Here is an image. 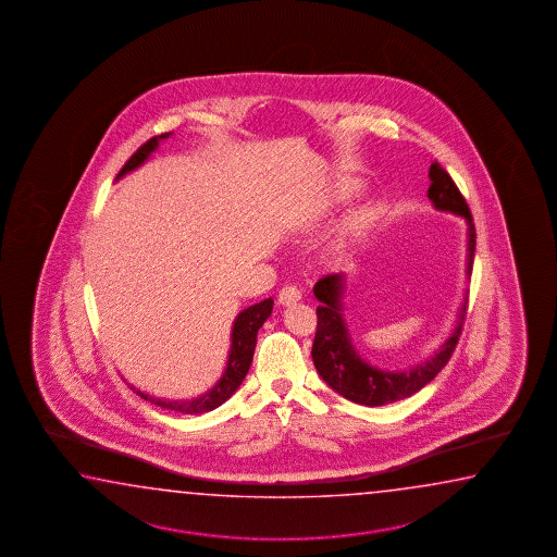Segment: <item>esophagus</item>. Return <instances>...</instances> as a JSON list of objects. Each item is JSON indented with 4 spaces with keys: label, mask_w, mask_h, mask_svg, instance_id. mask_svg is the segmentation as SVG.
<instances>
[{
    "label": "esophagus",
    "mask_w": 557,
    "mask_h": 557,
    "mask_svg": "<svg viewBox=\"0 0 557 557\" xmlns=\"http://www.w3.org/2000/svg\"><path fill=\"white\" fill-rule=\"evenodd\" d=\"M302 298L300 290L296 286H284L283 290L278 293V305L293 306Z\"/></svg>",
    "instance_id": "34e87169"
}]
</instances>
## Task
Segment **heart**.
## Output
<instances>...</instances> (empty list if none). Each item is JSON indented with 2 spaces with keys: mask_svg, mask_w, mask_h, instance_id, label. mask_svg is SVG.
Instances as JSON below:
<instances>
[{
  "mask_svg": "<svg viewBox=\"0 0 557 557\" xmlns=\"http://www.w3.org/2000/svg\"><path fill=\"white\" fill-rule=\"evenodd\" d=\"M363 180L360 177H339L336 180L326 199L322 201V208L318 209L317 215L308 219L306 227H310L317 219L326 218L330 213L338 211L339 208H346L351 201H356L363 194ZM377 215L375 211H361L356 218L348 221V225L339 233L338 239L334 240L326 249L327 259H342L349 252L360 251L361 247H366V243L370 240L371 233L375 230Z\"/></svg>",
  "mask_w": 557,
  "mask_h": 557,
  "instance_id": "heart-1",
  "label": "heart"
}]
</instances>
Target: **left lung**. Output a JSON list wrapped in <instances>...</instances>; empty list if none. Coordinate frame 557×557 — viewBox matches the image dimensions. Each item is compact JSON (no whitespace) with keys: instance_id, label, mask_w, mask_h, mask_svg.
<instances>
[{"instance_id":"obj_1","label":"left lung","mask_w":557,"mask_h":557,"mask_svg":"<svg viewBox=\"0 0 557 557\" xmlns=\"http://www.w3.org/2000/svg\"><path fill=\"white\" fill-rule=\"evenodd\" d=\"M431 186L426 197L433 201L436 211L453 213L467 221V276L472 273L474 249H476V231L472 223L469 206L460 196L453 177L441 168H429ZM344 295H346V274H327L314 284V296L320 306L317 308V336L312 344V360L320 377L342 397L366 407H380L393 404L423 389L426 383L435 380L436 373L447 366L453 351L457 348L458 336L467 317L469 290L465 302L458 308L457 324L448 338L413 366L405 370H382L363 360L351 342L346 318H344Z\"/></svg>"}]
</instances>
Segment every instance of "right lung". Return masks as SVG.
<instances>
[{
	"instance_id": "obj_1",
	"label": "right lung",
	"mask_w": 557,
	"mask_h": 557,
	"mask_svg": "<svg viewBox=\"0 0 557 557\" xmlns=\"http://www.w3.org/2000/svg\"><path fill=\"white\" fill-rule=\"evenodd\" d=\"M170 136H172V132H165V134L153 136L148 143L143 144L136 152L132 153L131 160L124 164L121 174L116 175V180H121L122 175L131 174L136 168H140L152 156V152L158 150L160 143L170 138ZM273 305V298H267L259 305H252L245 308V310H240L237 314L235 322H233V330H231V349L227 366H225L221 380L209 392L199 395L196 399H186V401L184 399L182 401H164V399H156L152 395L140 392L136 387H132V389L146 401H152L153 405H160L164 409H172V411H180V413H208V411L218 409L219 405L225 404L231 395L239 389L247 371L251 368L252 354H255V346H257V332L264 324V320L271 317Z\"/></svg>"
}]
</instances>
